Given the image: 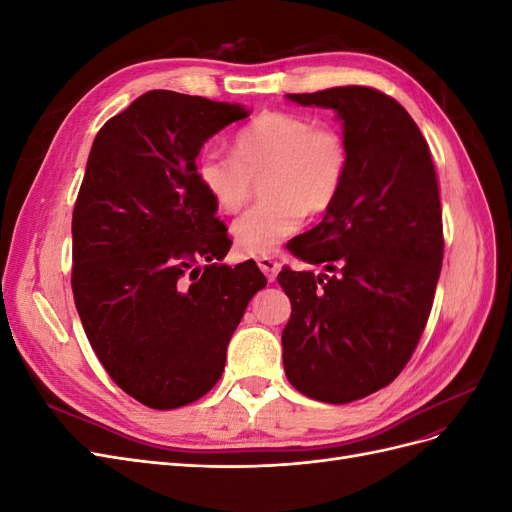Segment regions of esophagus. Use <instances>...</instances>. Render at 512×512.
Masks as SVG:
<instances>
[{
	"mask_svg": "<svg viewBox=\"0 0 512 512\" xmlns=\"http://www.w3.org/2000/svg\"><path fill=\"white\" fill-rule=\"evenodd\" d=\"M258 267H260V271L267 275V280L269 282H275V277H277V271H280V265H277V262L273 260V258H258Z\"/></svg>",
	"mask_w": 512,
	"mask_h": 512,
	"instance_id": "34e87169",
	"label": "esophagus"
}]
</instances>
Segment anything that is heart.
<instances>
[{"label":"heart","instance_id":"b5f03b06","mask_svg":"<svg viewBox=\"0 0 512 512\" xmlns=\"http://www.w3.org/2000/svg\"><path fill=\"white\" fill-rule=\"evenodd\" d=\"M348 175V147L333 128L267 111L232 138V156L207 151L196 160V181L224 213H239L262 179L258 207L232 224L239 252L271 256L297 232L305 213L329 211Z\"/></svg>","mask_w":512,"mask_h":512}]
</instances>
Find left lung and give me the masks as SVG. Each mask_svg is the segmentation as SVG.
<instances>
[{"instance_id": "1", "label": "left lung", "mask_w": 512, "mask_h": 512, "mask_svg": "<svg viewBox=\"0 0 512 512\" xmlns=\"http://www.w3.org/2000/svg\"><path fill=\"white\" fill-rule=\"evenodd\" d=\"M286 98L333 108L348 175L322 222L290 241L294 256L332 275H277L292 305L284 369L303 395L348 404L391 384L423 335L444 252L436 168L406 108L378 89Z\"/></svg>"}]
</instances>
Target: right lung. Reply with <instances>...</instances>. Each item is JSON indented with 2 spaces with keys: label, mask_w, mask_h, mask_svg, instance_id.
Returning a JSON list of instances; mask_svg holds the SVG:
<instances>
[{
  "label": "right lung",
  "mask_w": 512,
  "mask_h": 512,
  "mask_svg": "<svg viewBox=\"0 0 512 512\" xmlns=\"http://www.w3.org/2000/svg\"><path fill=\"white\" fill-rule=\"evenodd\" d=\"M247 115L153 89L91 145L72 213L74 303L108 376L149 408L213 389L247 303L267 286L254 260L222 265L232 241L196 181L203 145Z\"/></svg>",
  "instance_id": "1"
}]
</instances>
